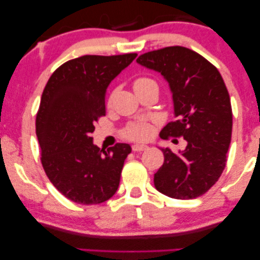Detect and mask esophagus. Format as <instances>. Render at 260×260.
Returning <instances> with one entry per match:
<instances>
[{
    "label": "esophagus",
    "mask_w": 260,
    "mask_h": 260,
    "mask_svg": "<svg viewBox=\"0 0 260 260\" xmlns=\"http://www.w3.org/2000/svg\"><path fill=\"white\" fill-rule=\"evenodd\" d=\"M149 147L145 144H134L133 145V151H143L147 150Z\"/></svg>",
    "instance_id": "esophagus-1"
}]
</instances>
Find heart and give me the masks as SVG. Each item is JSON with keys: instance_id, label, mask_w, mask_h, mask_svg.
<instances>
[{"instance_id": "1", "label": "heart", "mask_w": 260, "mask_h": 260, "mask_svg": "<svg viewBox=\"0 0 260 260\" xmlns=\"http://www.w3.org/2000/svg\"><path fill=\"white\" fill-rule=\"evenodd\" d=\"M133 87L135 92L138 93V92L147 90L149 87H157V84L148 77H138L134 80ZM110 102H111V98H110L109 103ZM151 134L152 125L148 122L131 123L125 127V130H124V136L129 138V140L134 141H145L151 136Z\"/></svg>"}]
</instances>
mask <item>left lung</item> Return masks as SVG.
Segmentation results:
<instances>
[{
  "mask_svg": "<svg viewBox=\"0 0 260 260\" xmlns=\"http://www.w3.org/2000/svg\"><path fill=\"white\" fill-rule=\"evenodd\" d=\"M137 62L161 74L172 91L176 120L163 127L161 137L187 141L179 154L161 148L165 162L154 175L156 189L179 200L200 197L225 169L232 136V108L221 74L204 56L181 46L144 53Z\"/></svg>",
  "mask_w": 260,
  "mask_h": 260,
  "instance_id": "obj_1",
  "label": "left lung"
}]
</instances>
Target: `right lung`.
Wrapping results in <instances>:
<instances>
[{
	"label": "right lung",
	"instance_id": "add662e5",
	"mask_svg": "<svg viewBox=\"0 0 260 260\" xmlns=\"http://www.w3.org/2000/svg\"><path fill=\"white\" fill-rule=\"evenodd\" d=\"M83 55L54 71L42 92L37 115L41 163L56 189L71 201L98 205L118 189L126 143L108 150L93 144L94 123L105 115L106 88L136 58Z\"/></svg>",
	"mask_w": 260,
	"mask_h": 260
}]
</instances>
